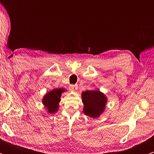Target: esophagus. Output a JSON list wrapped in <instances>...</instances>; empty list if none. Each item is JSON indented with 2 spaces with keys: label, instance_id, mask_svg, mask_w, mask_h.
<instances>
[{
  "label": "esophagus",
  "instance_id": "obj_1",
  "mask_svg": "<svg viewBox=\"0 0 154 154\" xmlns=\"http://www.w3.org/2000/svg\"><path fill=\"white\" fill-rule=\"evenodd\" d=\"M69 89L71 90L72 91H77V86L71 85L69 86Z\"/></svg>",
  "mask_w": 154,
  "mask_h": 154
}]
</instances>
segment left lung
I'll use <instances>...</instances> for the list:
<instances>
[{"mask_svg": "<svg viewBox=\"0 0 154 154\" xmlns=\"http://www.w3.org/2000/svg\"><path fill=\"white\" fill-rule=\"evenodd\" d=\"M82 101L84 105V114L95 119L100 116L105 110L107 98L98 90H92L82 92Z\"/></svg>", "mask_w": 154, "mask_h": 154, "instance_id": "obj_1", "label": "left lung"}]
</instances>
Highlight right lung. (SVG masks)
I'll list each match as a JSON object with an SVG mask.
<instances>
[{
  "mask_svg": "<svg viewBox=\"0 0 154 154\" xmlns=\"http://www.w3.org/2000/svg\"><path fill=\"white\" fill-rule=\"evenodd\" d=\"M65 91L66 90L63 88H57L48 92L44 95L42 102L44 106L46 108L48 112L50 114H54L59 110L61 94Z\"/></svg>",
  "mask_w": 154,
  "mask_h": 154,
  "instance_id": "add662e5",
  "label": "right lung"
}]
</instances>
